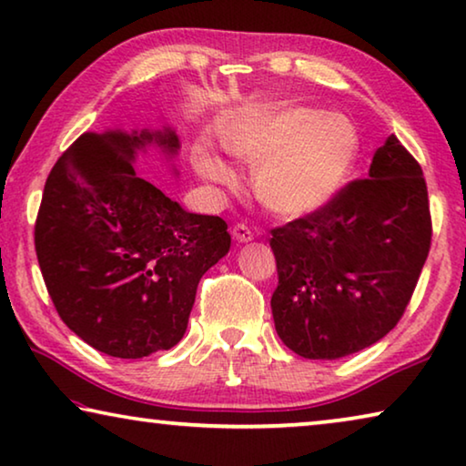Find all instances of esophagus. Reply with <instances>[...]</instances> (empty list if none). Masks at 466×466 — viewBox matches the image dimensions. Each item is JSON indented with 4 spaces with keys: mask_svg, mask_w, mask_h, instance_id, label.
Here are the masks:
<instances>
[{
    "mask_svg": "<svg viewBox=\"0 0 466 466\" xmlns=\"http://www.w3.org/2000/svg\"><path fill=\"white\" fill-rule=\"evenodd\" d=\"M232 236H234V240H238V242H251L253 240V232L248 230L245 224H236L232 228Z\"/></svg>",
    "mask_w": 466,
    "mask_h": 466,
    "instance_id": "obj_1",
    "label": "esophagus"
}]
</instances>
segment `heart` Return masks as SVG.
<instances>
[{
  "instance_id": "b5f03b06",
  "label": "heart",
  "mask_w": 466,
  "mask_h": 466,
  "mask_svg": "<svg viewBox=\"0 0 466 466\" xmlns=\"http://www.w3.org/2000/svg\"><path fill=\"white\" fill-rule=\"evenodd\" d=\"M224 142L232 155L259 165L253 177L257 198L290 218L329 205L350 179L360 150L358 131L350 121L308 106L257 115L228 131ZM192 163L209 182L232 184L236 177L207 148L194 152Z\"/></svg>"
}]
</instances>
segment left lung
Returning a JSON list of instances; mask_svg holds the SVG:
<instances>
[{
	"mask_svg": "<svg viewBox=\"0 0 466 466\" xmlns=\"http://www.w3.org/2000/svg\"><path fill=\"white\" fill-rule=\"evenodd\" d=\"M272 316L282 343L339 360L380 341L410 303L431 247L420 165L395 136L322 209L274 228Z\"/></svg>",
	"mask_w": 466,
	"mask_h": 466,
	"instance_id": "1",
	"label": "left lung"
}]
</instances>
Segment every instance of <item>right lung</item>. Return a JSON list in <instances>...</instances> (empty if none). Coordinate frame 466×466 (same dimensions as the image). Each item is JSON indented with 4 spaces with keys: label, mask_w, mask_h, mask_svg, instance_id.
<instances>
[{
    "label": "right lung",
    "mask_w": 466,
    "mask_h": 466,
    "mask_svg": "<svg viewBox=\"0 0 466 466\" xmlns=\"http://www.w3.org/2000/svg\"><path fill=\"white\" fill-rule=\"evenodd\" d=\"M176 157L171 127L83 134L47 176L35 251L54 308L106 356L182 341L200 278L230 251L228 224L188 213L140 177L137 152Z\"/></svg>",
    "instance_id": "right-lung-1"
}]
</instances>
